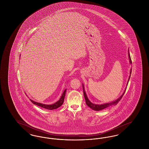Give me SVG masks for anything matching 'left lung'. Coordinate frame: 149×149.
<instances>
[{"label": "left lung", "instance_id": "1", "mask_svg": "<svg viewBox=\"0 0 149 149\" xmlns=\"http://www.w3.org/2000/svg\"><path fill=\"white\" fill-rule=\"evenodd\" d=\"M128 56H129V58H130V64H132L131 57H130V55L129 52H128ZM131 71H132V69H131L130 74H131ZM130 77H131V74H130V76L129 79H128V81H129V80H130ZM128 81L127 84L128 83ZM83 93H84V98H85L86 104V105H87L89 107L91 108H92V109L94 110V111H100V110H102V109H105V108H108V107H109L116 105V104L120 102V99H122V98L123 94H125V91H126V89L125 91V92L123 93V94L120 96V97L118 99L114 100L113 102H112L108 103L103 104H94V103H92V102H91L90 100L88 98V97H87V95H86V93H85V91H84V85H83Z\"/></svg>", "mask_w": 149, "mask_h": 149}]
</instances>
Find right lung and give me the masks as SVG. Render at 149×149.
<instances>
[{"label":"right lung","mask_w":149,"mask_h":149,"mask_svg":"<svg viewBox=\"0 0 149 149\" xmlns=\"http://www.w3.org/2000/svg\"><path fill=\"white\" fill-rule=\"evenodd\" d=\"M66 89H65L64 91V92L63 93L60 99H59L57 102L55 103L54 104H50V105H48V104H42V103H37V102H36L35 101L30 99V100L35 105H37L38 106L41 107H42L44 108H46L47 109H49V110H52V109H55L57 108L60 107V106H62V104H63L64 101V98H65V93H66Z\"/></svg>","instance_id":"1"}]
</instances>
